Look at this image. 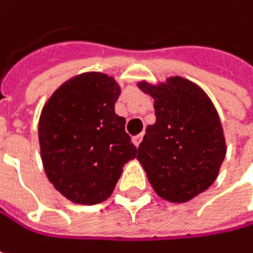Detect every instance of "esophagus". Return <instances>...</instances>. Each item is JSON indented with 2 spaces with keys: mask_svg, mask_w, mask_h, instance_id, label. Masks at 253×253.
<instances>
[{
  "mask_svg": "<svg viewBox=\"0 0 253 253\" xmlns=\"http://www.w3.org/2000/svg\"><path fill=\"white\" fill-rule=\"evenodd\" d=\"M142 136H144V134H139V135H135L134 138H132V141H134V144H135L136 147L141 144V141H142Z\"/></svg>",
  "mask_w": 253,
  "mask_h": 253,
  "instance_id": "1",
  "label": "esophagus"
}]
</instances>
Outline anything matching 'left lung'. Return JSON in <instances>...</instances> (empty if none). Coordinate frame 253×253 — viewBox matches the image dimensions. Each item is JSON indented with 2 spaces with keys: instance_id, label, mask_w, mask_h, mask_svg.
Returning <instances> with one entry per match:
<instances>
[{
  "instance_id": "left-lung-1",
  "label": "left lung",
  "mask_w": 253,
  "mask_h": 253,
  "mask_svg": "<svg viewBox=\"0 0 253 253\" xmlns=\"http://www.w3.org/2000/svg\"><path fill=\"white\" fill-rule=\"evenodd\" d=\"M136 86L154 99L157 118L145 129L136 160L161 199L190 202L213 184L225 160L219 114L208 93L181 76Z\"/></svg>"
}]
</instances>
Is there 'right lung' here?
<instances>
[{
  "instance_id": "1",
  "label": "right lung",
  "mask_w": 253,
  "mask_h": 253,
  "mask_svg": "<svg viewBox=\"0 0 253 253\" xmlns=\"http://www.w3.org/2000/svg\"><path fill=\"white\" fill-rule=\"evenodd\" d=\"M118 82L100 72L76 75L60 84L39 119L40 155L48 181L76 205H98L111 197L122 167L136 147L115 114Z\"/></svg>"
}]
</instances>
